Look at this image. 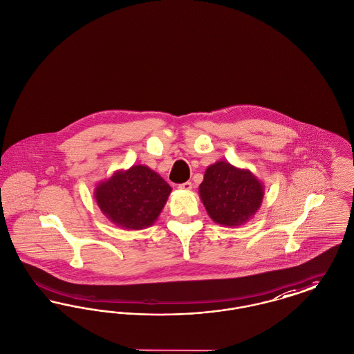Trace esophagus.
I'll return each instance as SVG.
<instances>
[{"label":"esophagus","mask_w":354,"mask_h":354,"mask_svg":"<svg viewBox=\"0 0 354 354\" xmlns=\"http://www.w3.org/2000/svg\"><path fill=\"white\" fill-rule=\"evenodd\" d=\"M192 186H193L192 183L187 181V183H184V184L178 185V189H180V190H185V192H189V190H192Z\"/></svg>","instance_id":"1"}]
</instances>
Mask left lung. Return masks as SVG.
Returning a JSON list of instances; mask_svg holds the SVG:
<instances>
[{"instance_id":"obj_1","label":"left lung","mask_w":354,"mask_h":354,"mask_svg":"<svg viewBox=\"0 0 354 354\" xmlns=\"http://www.w3.org/2000/svg\"><path fill=\"white\" fill-rule=\"evenodd\" d=\"M198 192L207 214L216 223L236 227L259 210L264 185L251 170L221 160L205 170Z\"/></svg>"}]
</instances>
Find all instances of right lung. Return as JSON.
<instances>
[{
    "instance_id": "add662e5",
    "label": "right lung",
    "mask_w": 354,
    "mask_h": 354,
    "mask_svg": "<svg viewBox=\"0 0 354 354\" xmlns=\"http://www.w3.org/2000/svg\"><path fill=\"white\" fill-rule=\"evenodd\" d=\"M171 193L169 184L147 165L116 170L97 183L93 197L102 213L124 230L152 226Z\"/></svg>"
}]
</instances>
